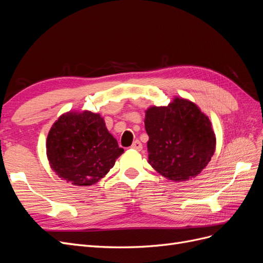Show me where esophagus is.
Segmentation results:
<instances>
[{"label":"esophagus","instance_id":"1","mask_svg":"<svg viewBox=\"0 0 263 263\" xmlns=\"http://www.w3.org/2000/svg\"><path fill=\"white\" fill-rule=\"evenodd\" d=\"M132 148H133V149H135V150H137V151H140V150L142 149V145H141V142H140L139 140H135V141L133 142Z\"/></svg>","mask_w":263,"mask_h":263}]
</instances>
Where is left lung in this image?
<instances>
[{"label": "left lung", "mask_w": 263, "mask_h": 263, "mask_svg": "<svg viewBox=\"0 0 263 263\" xmlns=\"http://www.w3.org/2000/svg\"><path fill=\"white\" fill-rule=\"evenodd\" d=\"M145 128L148 161L169 180L196 177L214 155L216 137L210 118L189 100L176 98L168 106L149 107Z\"/></svg>", "instance_id": "1"}]
</instances>
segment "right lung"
<instances>
[{
    "label": "right lung",
    "mask_w": 263,
    "mask_h": 263,
    "mask_svg": "<svg viewBox=\"0 0 263 263\" xmlns=\"http://www.w3.org/2000/svg\"><path fill=\"white\" fill-rule=\"evenodd\" d=\"M46 148L51 169L78 186L97 183L124 153L103 117L89 110L61 115L49 130Z\"/></svg>",
    "instance_id": "add662e5"
}]
</instances>
